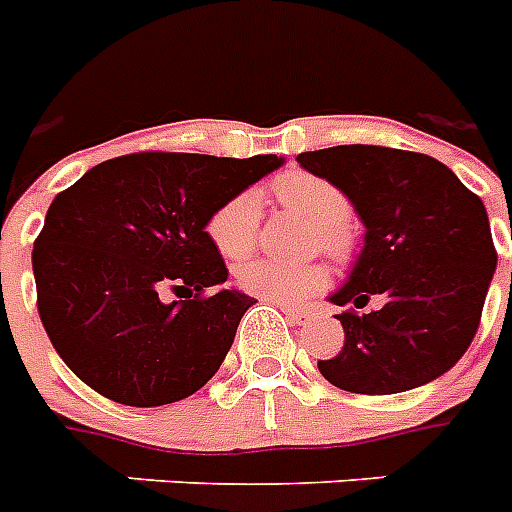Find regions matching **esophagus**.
Returning a JSON list of instances; mask_svg holds the SVG:
<instances>
[{"mask_svg": "<svg viewBox=\"0 0 512 512\" xmlns=\"http://www.w3.org/2000/svg\"><path fill=\"white\" fill-rule=\"evenodd\" d=\"M286 318H292L297 326H305V323L313 321V310H307V307H284Z\"/></svg>", "mask_w": 512, "mask_h": 512, "instance_id": "esophagus-1", "label": "esophagus"}]
</instances>
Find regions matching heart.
Here are the masks:
<instances>
[{
    "label": "heart",
    "mask_w": 512,
    "mask_h": 512,
    "mask_svg": "<svg viewBox=\"0 0 512 512\" xmlns=\"http://www.w3.org/2000/svg\"><path fill=\"white\" fill-rule=\"evenodd\" d=\"M273 194L281 205L305 215L315 223V244L336 263H350L357 249L355 228L350 223V202L344 191L313 173H286L273 181ZM260 210L255 194L239 191L218 205L205 220V236L220 257L242 260L257 242ZM236 286L268 302H302L326 286V268L321 263L284 265L276 260H249L234 273Z\"/></svg>",
    "instance_id": "heart-1"
}]
</instances>
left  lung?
<instances>
[{"label":"left lung","instance_id":"1","mask_svg":"<svg viewBox=\"0 0 512 512\" xmlns=\"http://www.w3.org/2000/svg\"><path fill=\"white\" fill-rule=\"evenodd\" d=\"M297 162L339 186L365 226L363 255L331 297L344 307V347L318 360L323 378L344 392L397 394L450 371L479 331L497 268L484 202L421 152L342 144ZM371 298L379 307L363 314Z\"/></svg>","mask_w":512,"mask_h":512}]
</instances>
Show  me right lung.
Wrapping results in <instances>:
<instances>
[{
    "instance_id": "1",
    "label": "right lung",
    "mask_w": 512,
    "mask_h": 512,
    "mask_svg": "<svg viewBox=\"0 0 512 512\" xmlns=\"http://www.w3.org/2000/svg\"><path fill=\"white\" fill-rule=\"evenodd\" d=\"M281 162L134 152L52 199L33 242L36 307L83 384L120 405L157 407L215 376L255 299L210 294L228 268L205 220Z\"/></svg>"
}]
</instances>
